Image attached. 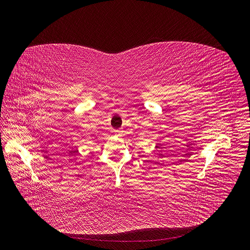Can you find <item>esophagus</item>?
<instances>
[{"label": "esophagus", "mask_w": 250, "mask_h": 250, "mask_svg": "<svg viewBox=\"0 0 250 250\" xmlns=\"http://www.w3.org/2000/svg\"><path fill=\"white\" fill-rule=\"evenodd\" d=\"M115 135L116 136H118V137H120L123 135V131L122 130H117V131H115Z\"/></svg>", "instance_id": "34e87169"}]
</instances>
